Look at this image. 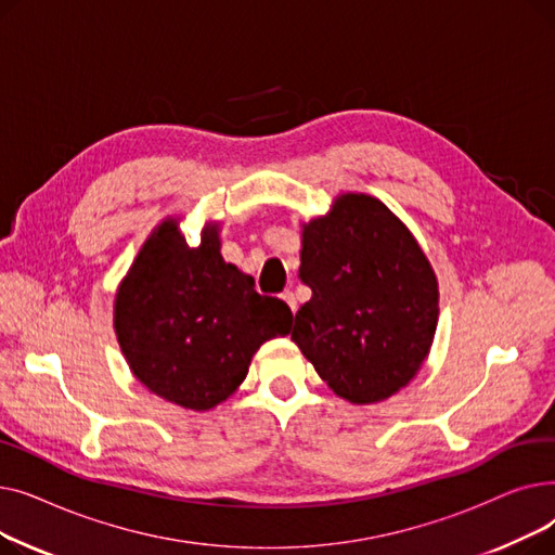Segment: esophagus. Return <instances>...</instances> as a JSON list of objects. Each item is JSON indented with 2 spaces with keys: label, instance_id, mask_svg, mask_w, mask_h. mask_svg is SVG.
<instances>
[{
  "label": "esophagus",
  "instance_id": "34e87169",
  "mask_svg": "<svg viewBox=\"0 0 555 555\" xmlns=\"http://www.w3.org/2000/svg\"><path fill=\"white\" fill-rule=\"evenodd\" d=\"M281 299L289 306V310H293V312L297 310V299H295V295H293V293H289V289H285V293L281 295Z\"/></svg>",
  "mask_w": 555,
  "mask_h": 555
}]
</instances>
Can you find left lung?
Returning a JSON list of instances; mask_svg holds the SVG:
<instances>
[{
	"label": "left lung",
	"instance_id": "left-lung-1",
	"mask_svg": "<svg viewBox=\"0 0 555 555\" xmlns=\"http://www.w3.org/2000/svg\"><path fill=\"white\" fill-rule=\"evenodd\" d=\"M299 276L312 299L293 339L319 377L353 404L400 391L425 362L439 322V281L387 207L344 193L304 224Z\"/></svg>",
	"mask_w": 555,
	"mask_h": 555
}]
</instances>
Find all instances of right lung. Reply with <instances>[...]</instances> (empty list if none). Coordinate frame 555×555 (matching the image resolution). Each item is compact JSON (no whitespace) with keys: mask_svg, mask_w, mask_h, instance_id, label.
<instances>
[{"mask_svg":"<svg viewBox=\"0 0 555 555\" xmlns=\"http://www.w3.org/2000/svg\"><path fill=\"white\" fill-rule=\"evenodd\" d=\"M293 312L254 289L220 256L218 224L189 247L166 218L116 289L114 331L137 380L184 410L207 412L247 377L262 341L289 333Z\"/></svg>","mask_w":555,"mask_h":555,"instance_id":"right-lung-1","label":"right lung"}]
</instances>
